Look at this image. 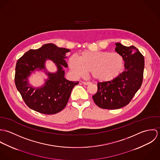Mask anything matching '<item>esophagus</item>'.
Instances as JSON below:
<instances>
[{
    "instance_id": "1",
    "label": "esophagus",
    "mask_w": 160,
    "mask_h": 160,
    "mask_svg": "<svg viewBox=\"0 0 160 160\" xmlns=\"http://www.w3.org/2000/svg\"><path fill=\"white\" fill-rule=\"evenodd\" d=\"M82 84H83L84 85H86V86L89 85V84H91V82H85V81H82Z\"/></svg>"
}]
</instances>
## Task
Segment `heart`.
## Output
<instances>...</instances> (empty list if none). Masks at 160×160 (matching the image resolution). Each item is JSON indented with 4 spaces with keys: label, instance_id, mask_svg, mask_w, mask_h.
Segmentation results:
<instances>
[{
    "label": "heart",
    "instance_id": "heart-1",
    "mask_svg": "<svg viewBox=\"0 0 160 160\" xmlns=\"http://www.w3.org/2000/svg\"><path fill=\"white\" fill-rule=\"evenodd\" d=\"M69 68L76 76H85L91 71L93 79L100 82L112 81L122 72L124 61L116 52L85 50L79 53V58L74 56L68 60Z\"/></svg>",
    "mask_w": 160,
    "mask_h": 160
}]
</instances>
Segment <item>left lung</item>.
<instances>
[{
	"mask_svg": "<svg viewBox=\"0 0 160 160\" xmlns=\"http://www.w3.org/2000/svg\"><path fill=\"white\" fill-rule=\"evenodd\" d=\"M115 51L124 61V71L112 81L98 82L92 96L95 104L104 109L116 110L126 106L140 88L144 69V57L134 46L115 44Z\"/></svg>",
	"mask_w": 160,
	"mask_h": 160,
	"instance_id": "left-lung-1",
	"label": "left lung"
}]
</instances>
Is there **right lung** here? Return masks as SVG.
I'll list each match as a JSON object with an SVG mask.
<instances>
[{
  "instance_id": "obj_1",
  "label": "right lung",
  "mask_w": 160,
  "mask_h": 160,
  "mask_svg": "<svg viewBox=\"0 0 160 160\" xmlns=\"http://www.w3.org/2000/svg\"><path fill=\"white\" fill-rule=\"evenodd\" d=\"M68 48L48 43L36 50H29L17 61L15 68V85L24 102L31 109L46 114L57 113L67 105L72 88L79 82L70 81L65 78V60ZM52 61L57 67L55 72L46 68V62ZM36 71H42L47 76L44 85L34 87L29 83V77Z\"/></svg>"
}]
</instances>
